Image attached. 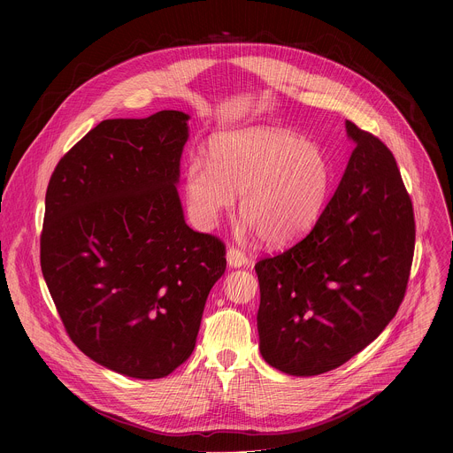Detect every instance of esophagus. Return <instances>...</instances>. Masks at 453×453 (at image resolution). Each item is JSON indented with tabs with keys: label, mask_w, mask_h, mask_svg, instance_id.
I'll list each match as a JSON object with an SVG mask.
<instances>
[{
	"label": "esophagus",
	"mask_w": 453,
	"mask_h": 453,
	"mask_svg": "<svg viewBox=\"0 0 453 453\" xmlns=\"http://www.w3.org/2000/svg\"><path fill=\"white\" fill-rule=\"evenodd\" d=\"M227 264H229L231 267L247 265V264H249V256H247L245 250H242V249L231 245V247L227 249Z\"/></svg>",
	"instance_id": "1"
}]
</instances>
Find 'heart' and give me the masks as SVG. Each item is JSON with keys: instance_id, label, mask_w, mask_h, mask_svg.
Listing matches in <instances>:
<instances>
[{"instance_id": "heart-1", "label": "heart", "mask_w": 453, "mask_h": 453, "mask_svg": "<svg viewBox=\"0 0 453 453\" xmlns=\"http://www.w3.org/2000/svg\"><path fill=\"white\" fill-rule=\"evenodd\" d=\"M334 170L317 143L285 128L254 125L215 134L208 163L191 159L186 199L196 222L210 229L234 203L260 238L285 245L308 233L325 210Z\"/></svg>"}]
</instances>
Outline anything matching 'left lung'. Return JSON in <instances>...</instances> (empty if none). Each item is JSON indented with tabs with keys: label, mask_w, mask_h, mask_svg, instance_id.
<instances>
[{
	"label": "left lung",
	"mask_w": 453,
	"mask_h": 453,
	"mask_svg": "<svg viewBox=\"0 0 453 453\" xmlns=\"http://www.w3.org/2000/svg\"><path fill=\"white\" fill-rule=\"evenodd\" d=\"M346 131L355 150L311 231L254 265L262 357L294 376L332 371L371 344L411 276L416 222L396 159L353 121Z\"/></svg>",
	"instance_id": "1"
}]
</instances>
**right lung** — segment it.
<instances>
[{"mask_svg":"<svg viewBox=\"0 0 453 453\" xmlns=\"http://www.w3.org/2000/svg\"><path fill=\"white\" fill-rule=\"evenodd\" d=\"M188 118L100 121L46 189L41 269L66 334L91 360L142 380L188 360L226 271L224 242L186 226L175 188Z\"/></svg>","mask_w":453,"mask_h":453,"instance_id":"right-lung-1","label":"right lung"}]
</instances>
